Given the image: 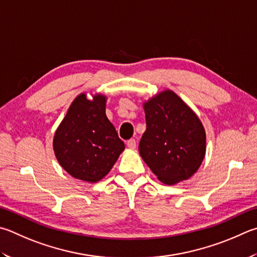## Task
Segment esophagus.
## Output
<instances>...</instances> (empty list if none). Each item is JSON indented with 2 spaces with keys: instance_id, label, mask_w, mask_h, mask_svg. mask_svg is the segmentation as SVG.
Returning <instances> with one entry per match:
<instances>
[{
  "instance_id": "34e87169",
  "label": "esophagus",
  "mask_w": 257,
  "mask_h": 257,
  "mask_svg": "<svg viewBox=\"0 0 257 257\" xmlns=\"http://www.w3.org/2000/svg\"><path fill=\"white\" fill-rule=\"evenodd\" d=\"M127 146L130 149H135L136 148V141H135V139H129V141L127 142Z\"/></svg>"
}]
</instances>
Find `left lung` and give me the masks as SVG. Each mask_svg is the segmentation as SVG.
Returning a JSON list of instances; mask_svg holds the SVG:
<instances>
[{
	"instance_id": "1",
	"label": "left lung",
	"mask_w": 257,
	"mask_h": 257,
	"mask_svg": "<svg viewBox=\"0 0 257 257\" xmlns=\"http://www.w3.org/2000/svg\"><path fill=\"white\" fill-rule=\"evenodd\" d=\"M146 132L139 154L162 183L173 185L199 170L206 155V132L194 111L165 90L144 102Z\"/></svg>"
}]
</instances>
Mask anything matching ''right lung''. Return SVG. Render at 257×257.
I'll return each instance as SVG.
<instances>
[{
    "mask_svg": "<svg viewBox=\"0 0 257 257\" xmlns=\"http://www.w3.org/2000/svg\"><path fill=\"white\" fill-rule=\"evenodd\" d=\"M106 96L77 95L56 130L53 147L60 166L75 179L95 183L109 173L124 144L105 114Z\"/></svg>",
    "mask_w": 257,
    "mask_h": 257,
    "instance_id": "add662e5",
    "label": "right lung"
}]
</instances>
